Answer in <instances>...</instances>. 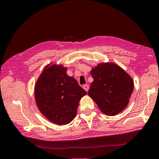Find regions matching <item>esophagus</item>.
<instances>
[{
  "label": "esophagus",
  "mask_w": 159,
  "mask_h": 159,
  "mask_svg": "<svg viewBox=\"0 0 159 159\" xmlns=\"http://www.w3.org/2000/svg\"><path fill=\"white\" fill-rule=\"evenodd\" d=\"M83 89H84L86 92H88V90H89V85H87V84L83 85Z\"/></svg>",
  "instance_id": "obj_1"
}]
</instances>
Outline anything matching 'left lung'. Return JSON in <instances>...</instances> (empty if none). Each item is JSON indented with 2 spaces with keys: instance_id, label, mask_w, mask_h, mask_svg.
Here are the masks:
<instances>
[{
  "instance_id": "obj_1",
  "label": "left lung",
  "mask_w": 159,
  "mask_h": 159,
  "mask_svg": "<svg viewBox=\"0 0 159 159\" xmlns=\"http://www.w3.org/2000/svg\"><path fill=\"white\" fill-rule=\"evenodd\" d=\"M93 78L88 95L100 111L107 115H115L128 105L134 90V82L129 75L113 63H101L92 68Z\"/></svg>"
}]
</instances>
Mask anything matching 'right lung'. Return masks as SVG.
Instances as JSON below:
<instances>
[{"instance_id":"add662e5","label":"right lung","mask_w":159,"mask_h":159,"mask_svg":"<svg viewBox=\"0 0 159 159\" xmlns=\"http://www.w3.org/2000/svg\"><path fill=\"white\" fill-rule=\"evenodd\" d=\"M62 65H49L37 80L34 89L37 105L42 113L56 125H67L76 117L81 98L87 94Z\"/></svg>"}]
</instances>
